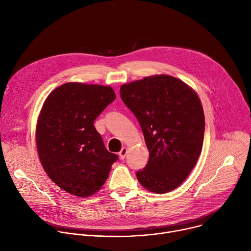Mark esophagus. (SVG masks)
I'll return each instance as SVG.
<instances>
[{
	"label": "esophagus",
	"instance_id": "esophagus-1",
	"mask_svg": "<svg viewBox=\"0 0 251 251\" xmlns=\"http://www.w3.org/2000/svg\"><path fill=\"white\" fill-rule=\"evenodd\" d=\"M126 154H127V148L123 147V148L121 149V151L119 152L120 159H121V160H124V159H125V157H126Z\"/></svg>",
	"mask_w": 251,
	"mask_h": 251
}]
</instances>
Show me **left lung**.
<instances>
[{"instance_id": "obj_1", "label": "left lung", "mask_w": 251, "mask_h": 251, "mask_svg": "<svg viewBox=\"0 0 251 251\" xmlns=\"http://www.w3.org/2000/svg\"><path fill=\"white\" fill-rule=\"evenodd\" d=\"M124 104L144 134L149 161L136 173L150 192L165 194L180 186L201 155L204 115L198 94L170 75H155L124 84Z\"/></svg>"}]
</instances>
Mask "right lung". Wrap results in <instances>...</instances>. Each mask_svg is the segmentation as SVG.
Wrapping results in <instances>:
<instances>
[{
  "mask_svg": "<svg viewBox=\"0 0 251 251\" xmlns=\"http://www.w3.org/2000/svg\"><path fill=\"white\" fill-rule=\"evenodd\" d=\"M115 98L109 86L68 82L44 103L35 137L39 157L51 181L71 195L98 192L118 160L93 125Z\"/></svg>",
  "mask_w": 251,
  "mask_h": 251,
  "instance_id": "right-lung-1",
  "label": "right lung"
}]
</instances>
